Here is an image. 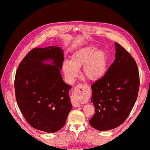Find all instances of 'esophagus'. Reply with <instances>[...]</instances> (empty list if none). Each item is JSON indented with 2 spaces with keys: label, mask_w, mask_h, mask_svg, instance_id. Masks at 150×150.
Returning <instances> with one entry per match:
<instances>
[{
  "label": "esophagus",
  "mask_w": 150,
  "mask_h": 150,
  "mask_svg": "<svg viewBox=\"0 0 150 150\" xmlns=\"http://www.w3.org/2000/svg\"><path fill=\"white\" fill-rule=\"evenodd\" d=\"M86 86L84 85L83 84H79L75 88V93L77 94H80V93H84V91L86 90ZM72 105L74 107H80V104L77 100H74L72 102Z\"/></svg>",
  "instance_id": "obj_1"
}]
</instances>
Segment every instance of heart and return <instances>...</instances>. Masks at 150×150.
Instances as JSON below:
<instances>
[{"instance_id": "heart-1", "label": "heart", "mask_w": 150, "mask_h": 150, "mask_svg": "<svg viewBox=\"0 0 150 150\" xmlns=\"http://www.w3.org/2000/svg\"><path fill=\"white\" fill-rule=\"evenodd\" d=\"M107 59L105 51L96 50L92 45L83 47L71 55L70 61L64 62L62 69L70 81H74L83 67V74L91 81H97L104 75L107 69Z\"/></svg>"}]
</instances>
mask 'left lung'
<instances>
[{"mask_svg":"<svg viewBox=\"0 0 150 150\" xmlns=\"http://www.w3.org/2000/svg\"><path fill=\"white\" fill-rule=\"evenodd\" d=\"M115 59L105 74L91 85L95 114L90 125L100 131L120 126L127 119L137 98L140 77L134 58L115 42Z\"/></svg>","mask_w":150,"mask_h":150,"instance_id":"1","label":"left lung"}]
</instances>
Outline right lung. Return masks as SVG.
<instances>
[{"mask_svg": "<svg viewBox=\"0 0 150 150\" xmlns=\"http://www.w3.org/2000/svg\"><path fill=\"white\" fill-rule=\"evenodd\" d=\"M51 61V64H45ZM63 50L58 46L35 48L19 64L15 79L18 105L32 127L48 133L64 126L72 107L71 86L63 81L60 70Z\"/></svg>", "mask_w": 150, "mask_h": 150, "instance_id": "1", "label": "right lung"}]
</instances>
